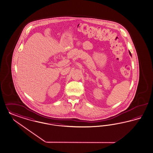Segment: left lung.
Returning <instances> with one entry per match:
<instances>
[{"label":"left lung","instance_id":"left-lung-1","mask_svg":"<svg viewBox=\"0 0 153 153\" xmlns=\"http://www.w3.org/2000/svg\"><path fill=\"white\" fill-rule=\"evenodd\" d=\"M129 54L131 55V52H130V51H129Z\"/></svg>","mask_w":153,"mask_h":153}]
</instances>
